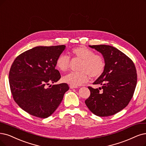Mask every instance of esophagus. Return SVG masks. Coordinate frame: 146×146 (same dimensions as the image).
Here are the masks:
<instances>
[{"label":"esophagus","mask_w":146,"mask_h":146,"mask_svg":"<svg viewBox=\"0 0 146 146\" xmlns=\"http://www.w3.org/2000/svg\"><path fill=\"white\" fill-rule=\"evenodd\" d=\"M70 88H71V89H73V88H78V87H75V86H73V85H70Z\"/></svg>","instance_id":"1"}]
</instances>
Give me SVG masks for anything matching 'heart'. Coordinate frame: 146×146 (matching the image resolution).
<instances>
[{"label":"heart","mask_w":146,"mask_h":146,"mask_svg":"<svg viewBox=\"0 0 146 146\" xmlns=\"http://www.w3.org/2000/svg\"><path fill=\"white\" fill-rule=\"evenodd\" d=\"M70 54L74 58L82 60L80 62L78 72H71L63 78V80L67 84L78 87L87 82L90 76L98 78L103 73L105 67L104 58L99 54L94 53L90 48L79 46L73 48L70 51ZM56 67L61 72H66L70 67L69 57L62 54L56 60Z\"/></svg>","instance_id":"b5f03b06"}]
</instances>
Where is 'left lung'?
Segmentation results:
<instances>
[{
	"instance_id": "1",
	"label": "left lung",
	"mask_w": 146,
	"mask_h": 146,
	"mask_svg": "<svg viewBox=\"0 0 146 146\" xmlns=\"http://www.w3.org/2000/svg\"><path fill=\"white\" fill-rule=\"evenodd\" d=\"M89 46L102 54L105 67L93 83L102 87H88L91 94L85 103L96 115H112L125 108L132 98L137 82L135 66L130 58L114 47L104 44Z\"/></svg>"
}]
</instances>
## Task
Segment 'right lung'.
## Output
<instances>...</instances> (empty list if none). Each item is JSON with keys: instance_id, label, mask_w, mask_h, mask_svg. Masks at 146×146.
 I'll list each match as a JSON object with an SVG mask.
<instances>
[{"instance_id": "obj_1", "label": "right lung", "mask_w": 146, "mask_h": 146, "mask_svg": "<svg viewBox=\"0 0 146 146\" xmlns=\"http://www.w3.org/2000/svg\"><path fill=\"white\" fill-rule=\"evenodd\" d=\"M65 48L64 45L37 46L20 54L14 61L9 73L11 91L14 101L29 114L41 118L49 117L68 90L66 83L46 88L61 78L55 64Z\"/></svg>"}]
</instances>
